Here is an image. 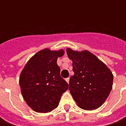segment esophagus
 Listing matches in <instances>:
<instances>
[{"mask_svg":"<svg viewBox=\"0 0 126 126\" xmlns=\"http://www.w3.org/2000/svg\"><path fill=\"white\" fill-rule=\"evenodd\" d=\"M65 80H66V82L68 83H69V78H66Z\"/></svg>","mask_w":126,"mask_h":126,"instance_id":"1","label":"esophagus"}]
</instances>
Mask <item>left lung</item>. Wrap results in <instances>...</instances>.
<instances>
[{"instance_id":"obj_1","label":"left lung","mask_w":126,"mask_h":126,"mask_svg":"<svg viewBox=\"0 0 126 126\" xmlns=\"http://www.w3.org/2000/svg\"><path fill=\"white\" fill-rule=\"evenodd\" d=\"M66 54L73 62L74 74L71 76L69 90L74 99L82 109L99 108L111 90L112 73L88 51L77 52L67 48Z\"/></svg>"}]
</instances>
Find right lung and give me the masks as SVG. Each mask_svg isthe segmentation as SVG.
Returning a JSON list of instances; mask_svg holds the SVG:
<instances>
[{
  "label": "right lung",
  "instance_id": "right-lung-1",
  "mask_svg": "<svg viewBox=\"0 0 126 126\" xmlns=\"http://www.w3.org/2000/svg\"><path fill=\"white\" fill-rule=\"evenodd\" d=\"M64 51H39L29 60L19 77L22 94L27 104L40 113L50 112L57 107L69 85L60 76L57 57Z\"/></svg>",
  "mask_w": 126,
  "mask_h": 126
}]
</instances>
